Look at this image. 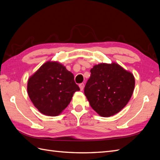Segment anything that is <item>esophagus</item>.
<instances>
[{
    "mask_svg": "<svg viewBox=\"0 0 160 160\" xmlns=\"http://www.w3.org/2000/svg\"><path fill=\"white\" fill-rule=\"evenodd\" d=\"M84 86V85L83 83H81V84H79V87H80V91H82V90H83Z\"/></svg>",
    "mask_w": 160,
    "mask_h": 160,
    "instance_id": "1",
    "label": "esophagus"
}]
</instances>
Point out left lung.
<instances>
[{"label":"left lung","instance_id":"left-lung-1","mask_svg":"<svg viewBox=\"0 0 160 160\" xmlns=\"http://www.w3.org/2000/svg\"><path fill=\"white\" fill-rule=\"evenodd\" d=\"M90 71L84 95L91 108L104 118L118 113L128 104L133 93V74L114 62L96 64Z\"/></svg>","mask_w":160,"mask_h":160}]
</instances>
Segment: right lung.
Returning a JSON list of instances; mask_svg holds the SVG:
<instances>
[{
  "mask_svg": "<svg viewBox=\"0 0 160 160\" xmlns=\"http://www.w3.org/2000/svg\"><path fill=\"white\" fill-rule=\"evenodd\" d=\"M77 91L80 88L73 74L57 61H47L28 79L30 100L40 113L48 116L62 113Z\"/></svg>",
  "mask_w": 160,
  "mask_h": 160,
  "instance_id": "obj_1",
  "label": "right lung"
}]
</instances>
